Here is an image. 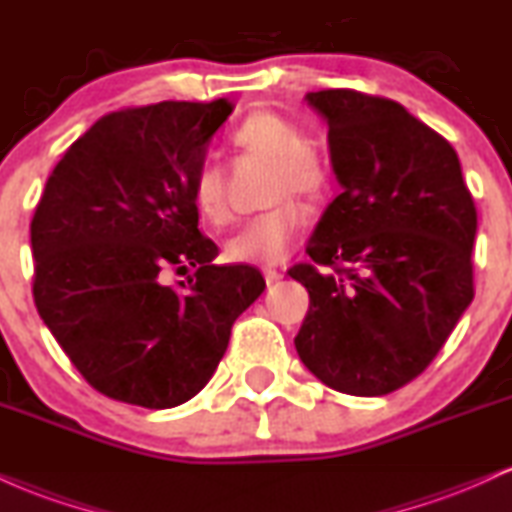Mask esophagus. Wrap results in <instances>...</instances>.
Returning <instances> with one entry per match:
<instances>
[{"instance_id":"1","label":"esophagus","mask_w":512,"mask_h":512,"mask_svg":"<svg viewBox=\"0 0 512 512\" xmlns=\"http://www.w3.org/2000/svg\"><path fill=\"white\" fill-rule=\"evenodd\" d=\"M262 274H264V279H267V284H276V281L281 279V272L274 267H264Z\"/></svg>"}]
</instances>
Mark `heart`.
Wrapping results in <instances>:
<instances>
[{
    "label": "heart",
    "instance_id": "heart-1",
    "mask_svg": "<svg viewBox=\"0 0 512 512\" xmlns=\"http://www.w3.org/2000/svg\"><path fill=\"white\" fill-rule=\"evenodd\" d=\"M231 142L240 151L272 163L267 185V202H274L240 226L226 243L231 262H279L289 255L293 240L305 226V211L293 199H320L332 187V170L313 151V139L301 125L274 110H252L231 129ZM192 199L197 214L207 223L221 226L228 221L226 178L216 156L197 168L192 180Z\"/></svg>",
    "mask_w": 512,
    "mask_h": 512
}]
</instances>
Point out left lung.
<instances>
[{
	"label": "left lung",
	"instance_id": "1",
	"mask_svg": "<svg viewBox=\"0 0 512 512\" xmlns=\"http://www.w3.org/2000/svg\"><path fill=\"white\" fill-rule=\"evenodd\" d=\"M342 195L289 269L308 289L298 356L332 390L380 397L419 378L474 298L477 207L448 139L390 98L308 93Z\"/></svg>",
	"mask_w": 512,
	"mask_h": 512
}]
</instances>
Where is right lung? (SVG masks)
Listing matches in <instances>:
<instances>
[{
    "instance_id": "right-lung-1",
    "label": "right lung",
    "mask_w": 512,
    "mask_h": 512,
    "mask_svg": "<svg viewBox=\"0 0 512 512\" xmlns=\"http://www.w3.org/2000/svg\"><path fill=\"white\" fill-rule=\"evenodd\" d=\"M226 98L103 115L64 151L31 221L33 301L101 395L146 409L209 383L231 327L264 291L252 264H214L192 180L231 115ZM196 269L181 289L162 272Z\"/></svg>"
}]
</instances>
